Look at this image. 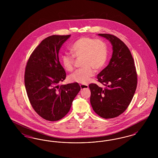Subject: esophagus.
<instances>
[{"label":"esophagus","mask_w":158,"mask_h":158,"mask_svg":"<svg viewBox=\"0 0 158 158\" xmlns=\"http://www.w3.org/2000/svg\"><path fill=\"white\" fill-rule=\"evenodd\" d=\"M80 86H81V89H86V88H88V85H87L81 84V85H80Z\"/></svg>","instance_id":"obj_1"}]
</instances>
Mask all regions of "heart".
Listing matches in <instances>:
<instances>
[{
    "label": "heart",
    "instance_id": "heart-1",
    "mask_svg": "<svg viewBox=\"0 0 158 158\" xmlns=\"http://www.w3.org/2000/svg\"><path fill=\"white\" fill-rule=\"evenodd\" d=\"M71 55L65 54L61 57V63L68 72L74 69L75 59L81 58L82 68L77 70L69 76L71 82L86 84L94 75V70L98 71L105 65L108 57L107 47L105 42L100 39L83 37L77 40L70 46Z\"/></svg>",
    "mask_w": 158,
    "mask_h": 158
}]
</instances>
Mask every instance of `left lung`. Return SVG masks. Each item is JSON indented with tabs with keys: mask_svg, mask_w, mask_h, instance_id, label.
Instances as JSON below:
<instances>
[{
	"mask_svg": "<svg viewBox=\"0 0 158 158\" xmlns=\"http://www.w3.org/2000/svg\"><path fill=\"white\" fill-rule=\"evenodd\" d=\"M113 45L108 65L97 77L104 86L90 83V102L94 111L102 118H113L124 113L135 95L137 74L130 50L120 38L109 34H99Z\"/></svg>",
	"mask_w": 158,
	"mask_h": 158,
	"instance_id": "left-lung-1",
	"label": "left lung"
}]
</instances>
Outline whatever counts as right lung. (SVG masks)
I'll list each match as a JSON object with an SVG mask.
<instances>
[{
  "label": "right lung",
  "instance_id": "1",
  "mask_svg": "<svg viewBox=\"0 0 158 158\" xmlns=\"http://www.w3.org/2000/svg\"><path fill=\"white\" fill-rule=\"evenodd\" d=\"M70 36L54 35L43 40L31 53L25 67L24 83L31 105L46 120L63 118L81 90L77 82L58 85L66 77L59 52Z\"/></svg>",
  "mask_w": 158,
  "mask_h": 158
}]
</instances>
